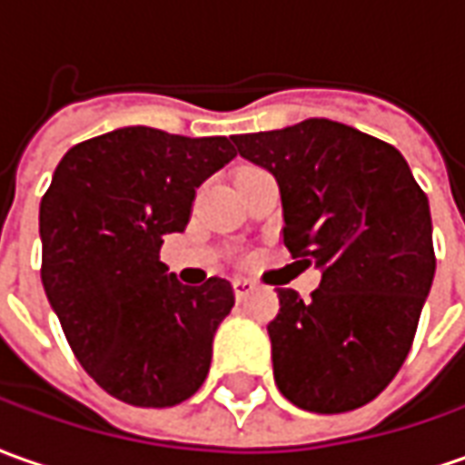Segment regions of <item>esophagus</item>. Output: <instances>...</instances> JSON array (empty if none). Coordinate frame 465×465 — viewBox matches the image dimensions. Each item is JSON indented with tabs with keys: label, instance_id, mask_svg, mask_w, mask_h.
Instances as JSON below:
<instances>
[{
	"label": "esophagus",
	"instance_id": "obj_1",
	"mask_svg": "<svg viewBox=\"0 0 465 465\" xmlns=\"http://www.w3.org/2000/svg\"><path fill=\"white\" fill-rule=\"evenodd\" d=\"M233 292H236V300H244L249 298V292H254L257 285L252 282V280H246V277H233Z\"/></svg>",
	"mask_w": 465,
	"mask_h": 465
}]
</instances>
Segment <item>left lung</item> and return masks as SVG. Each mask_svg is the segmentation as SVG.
<instances>
[{
  "instance_id": "8db88e82",
  "label": "left lung",
  "mask_w": 465,
  "mask_h": 465,
  "mask_svg": "<svg viewBox=\"0 0 465 465\" xmlns=\"http://www.w3.org/2000/svg\"><path fill=\"white\" fill-rule=\"evenodd\" d=\"M282 195V244L323 280L277 287L274 381L292 405L336 415L371 402L405 364L435 274L432 221L405 157L331 119L233 134Z\"/></svg>"
}]
</instances>
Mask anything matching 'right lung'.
I'll return each mask as SVG.
<instances>
[{"label": "right lung", "mask_w": 465, "mask_h": 465, "mask_svg": "<svg viewBox=\"0 0 465 465\" xmlns=\"http://www.w3.org/2000/svg\"><path fill=\"white\" fill-rule=\"evenodd\" d=\"M233 157L226 137L124 126L71 147L40 201L47 300L88 377L126 405H180L206 381L233 287L180 285L160 246Z\"/></svg>", "instance_id": "add662e5"}]
</instances>
